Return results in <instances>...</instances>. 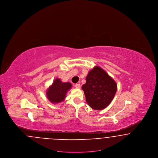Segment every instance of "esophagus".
<instances>
[{
  "label": "esophagus",
  "mask_w": 158,
  "mask_h": 158,
  "mask_svg": "<svg viewBox=\"0 0 158 158\" xmlns=\"http://www.w3.org/2000/svg\"><path fill=\"white\" fill-rule=\"evenodd\" d=\"M75 87L77 89H80L81 88V85L79 83H77L75 85Z\"/></svg>",
  "instance_id": "1"
}]
</instances>
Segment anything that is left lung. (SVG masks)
<instances>
[{
  "label": "left lung",
  "instance_id": "left-lung-1",
  "mask_svg": "<svg viewBox=\"0 0 158 158\" xmlns=\"http://www.w3.org/2000/svg\"><path fill=\"white\" fill-rule=\"evenodd\" d=\"M82 88L88 104L99 111L111 103L117 90V85L105 70L95 66L89 72Z\"/></svg>",
  "mask_w": 158,
  "mask_h": 158
}]
</instances>
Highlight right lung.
<instances>
[{"label": "right lung", "mask_w": 158, "mask_h": 158, "mask_svg": "<svg viewBox=\"0 0 158 158\" xmlns=\"http://www.w3.org/2000/svg\"><path fill=\"white\" fill-rule=\"evenodd\" d=\"M72 86L70 83L62 82L60 79L56 78L46 91L47 97L53 104L62 102L64 100L66 95Z\"/></svg>", "instance_id": "1"}]
</instances>
